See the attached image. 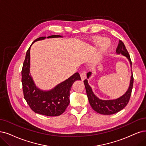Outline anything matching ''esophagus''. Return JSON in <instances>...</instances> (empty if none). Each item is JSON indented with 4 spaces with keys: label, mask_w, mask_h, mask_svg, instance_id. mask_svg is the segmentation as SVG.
I'll use <instances>...</instances> for the list:
<instances>
[{
    "label": "esophagus",
    "mask_w": 146,
    "mask_h": 146,
    "mask_svg": "<svg viewBox=\"0 0 146 146\" xmlns=\"http://www.w3.org/2000/svg\"><path fill=\"white\" fill-rule=\"evenodd\" d=\"M80 78H81L82 80H84V79H85L87 78V75H86V72L85 71H82L80 74Z\"/></svg>",
    "instance_id": "obj_1"
}]
</instances>
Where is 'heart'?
<instances>
[{
	"label": "heart",
	"mask_w": 146,
	"mask_h": 146,
	"mask_svg": "<svg viewBox=\"0 0 146 146\" xmlns=\"http://www.w3.org/2000/svg\"><path fill=\"white\" fill-rule=\"evenodd\" d=\"M96 40V42H100V41H101V38H96L95 39ZM108 46H109V43L107 41H105L103 44H102V51H105L108 48Z\"/></svg>",
	"instance_id": "obj_1"
}]
</instances>
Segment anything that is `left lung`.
<instances>
[{"mask_svg": "<svg viewBox=\"0 0 146 146\" xmlns=\"http://www.w3.org/2000/svg\"><path fill=\"white\" fill-rule=\"evenodd\" d=\"M116 52L117 53L120 54L121 53L122 55L127 57L129 59V62L132 66V62L130 58V55L126 49V48L124 44V43L120 40L119 43H118V46L117 47ZM91 72H88L87 73V78L91 76ZM84 83L85 85V87L87 92V97L89 100V103L92 107V108L97 112L101 114L104 115H111L113 114L119 112L122 110L128 104V102L130 99L132 90L133 88V77L132 72V75L130 81V85L128 90L126 91V93L120 97V98L115 99V100H103L99 99L98 98L95 96L93 93L92 89L90 87V86L88 84L87 79H85L84 80Z\"/></svg>", "mask_w": 146, "mask_h": 146, "instance_id": "obj_1", "label": "left lung"}]
</instances>
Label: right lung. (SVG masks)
Instances as JSON below:
<instances>
[{
    "label": "right lung",
    "mask_w": 146,
    "mask_h": 146,
    "mask_svg": "<svg viewBox=\"0 0 146 146\" xmlns=\"http://www.w3.org/2000/svg\"><path fill=\"white\" fill-rule=\"evenodd\" d=\"M56 37H61V36H47V38ZM44 38L46 36L38 38L35 41ZM31 46L26 52L21 70V82L24 98L31 109L35 113L50 117L60 115L65 112L69 105L70 91L73 84L77 80H81L80 74L78 72L74 73L50 91H44L37 88L29 74Z\"/></svg>",
    "instance_id": "add662e5"
}]
</instances>
